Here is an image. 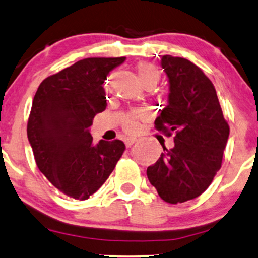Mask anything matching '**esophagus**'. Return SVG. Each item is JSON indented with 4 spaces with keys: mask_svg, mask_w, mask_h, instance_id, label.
Segmentation results:
<instances>
[{
    "mask_svg": "<svg viewBox=\"0 0 258 258\" xmlns=\"http://www.w3.org/2000/svg\"><path fill=\"white\" fill-rule=\"evenodd\" d=\"M139 141H140L139 139L128 138V139H125V145H126V147H130V146H133V145L136 144V142H139Z\"/></svg>",
    "mask_w": 258,
    "mask_h": 258,
    "instance_id": "obj_1",
    "label": "esophagus"
}]
</instances>
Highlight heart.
Wrapping results in <instances>:
<instances>
[{"label":"heart","mask_w":258,"mask_h":258,"mask_svg":"<svg viewBox=\"0 0 258 258\" xmlns=\"http://www.w3.org/2000/svg\"><path fill=\"white\" fill-rule=\"evenodd\" d=\"M136 69H138L139 79L142 82V85L147 84L149 81H153L157 84L159 78H160V73L151 63H140ZM145 117L146 113L144 111H134V112L128 113L123 119L124 130L126 133H130V134L138 133L140 129V120L144 119Z\"/></svg>","instance_id":"heart-1"}]
</instances>
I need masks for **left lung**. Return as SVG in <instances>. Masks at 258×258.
Returning <instances> with one entry per match:
<instances>
[{
	"instance_id": "8db88e82",
	"label": "left lung",
	"mask_w": 258,
	"mask_h": 258,
	"mask_svg": "<svg viewBox=\"0 0 258 258\" xmlns=\"http://www.w3.org/2000/svg\"><path fill=\"white\" fill-rule=\"evenodd\" d=\"M161 67L170 93L154 124L168 136L174 133V147L163 146L147 177L165 202L176 205L196 199L211 185L221 167L230 126L214 86L199 67L170 55L161 57Z\"/></svg>"
}]
</instances>
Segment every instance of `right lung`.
<instances>
[{
  "label": "right lung",
  "mask_w": 258,
  "mask_h": 258,
  "mask_svg": "<svg viewBox=\"0 0 258 258\" xmlns=\"http://www.w3.org/2000/svg\"><path fill=\"white\" fill-rule=\"evenodd\" d=\"M125 57H91L53 74L39 85L27 123L36 164L53 186L75 200H87L109 178L122 157L120 140L97 145L90 126L106 109L103 87Z\"/></svg>",
  "instance_id": "1"
}]
</instances>
